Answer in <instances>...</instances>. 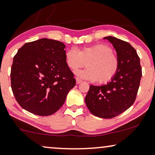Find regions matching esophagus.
I'll return each mask as SVG.
<instances>
[{"instance_id": "34e87169", "label": "esophagus", "mask_w": 155, "mask_h": 155, "mask_svg": "<svg viewBox=\"0 0 155 155\" xmlns=\"http://www.w3.org/2000/svg\"><path fill=\"white\" fill-rule=\"evenodd\" d=\"M76 84H79L81 83V82H82V80H81L79 79V78H78V77L76 78Z\"/></svg>"}]
</instances>
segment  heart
Masks as SVG:
<instances>
[{
	"label": "heart",
	"mask_w": 155,
	"mask_h": 155,
	"mask_svg": "<svg viewBox=\"0 0 155 155\" xmlns=\"http://www.w3.org/2000/svg\"><path fill=\"white\" fill-rule=\"evenodd\" d=\"M65 62L71 70L81 68L87 62V68L77 71L76 75L89 81L98 80L100 84L111 81L119 68V59L113 54L112 48L104 44L84 46L79 51L69 48L65 53Z\"/></svg>",
	"instance_id": "1"
}]
</instances>
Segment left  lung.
Here are the masks:
<instances>
[{
  "instance_id": "left-lung-1",
  "label": "left lung",
  "mask_w": 155,
  "mask_h": 155,
  "mask_svg": "<svg viewBox=\"0 0 155 155\" xmlns=\"http://www.w3.org/2000/svg\"><path fill=\"white\" fill-rule=\"evenodd\" d=\"M112 44L119 61V71L106 85H91L85 102L92 114L110 119L128 109L134 104L142 78L140 57L128 42L113 36L105 37Z\"/></svg>"
}]
</instances>
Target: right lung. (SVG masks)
Segmentation results:
<instances>
[{
    "instance_id": "add662e5",
    "label": "right lung",
    "mask_w": 155,
    "mask_h": 155,
    "mask_svg": "<svg viewBox=\"0 0 155 155\" xmlns=\"http://www.w3.org/2000/svg\"><path fill=\"white\" fill-rule=\"evenodd\" d=\"M66 46L58 41L41 38L25 44L13 57L11 89L23 109L38 116H49L65 102L76 85L65 62Z\"/></svg>"
}]
</instances>
